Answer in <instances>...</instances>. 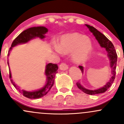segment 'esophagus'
<instances>
[{
    "label": "esophagus",
    "mask_w": 124,
    "mask_h": 124,
    "mask_svg": "<svg viewBox=\"0 0 124 124\" xmlns=\"http://www.w3.org/2000/svg\"><path fill=\"white\" fill-rule=\"evenodd\" d=\"M59 68L61 70H66L68 69V67L65 63H61L59 65Z\"/></svg>",
    "instance_id": "1"
}]
</instances>
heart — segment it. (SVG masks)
<instances>
[{
	"instance_id": "b5f03b06",
	"label": "heart",
	"mask_w": 124,
	"mask_h": 124,
	"mask_svg": "<svg viewBox=\"0 0 124 124\" xmlns=\"http://www.w3.org/2000/svg\"><path fill=\"white\" fill-rule=\"evenodd\" d=\"M92 49L91 40L84 35L72 33L62 36L58 46H54V50L60 54L73 52V58L77 62H81L87 59Z\"/></svg>"
}]
</instances>
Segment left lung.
I'll return each instance as SVG.
<instances>
[{
	"label": "left lung",
	"instance_id": "obj_1",
	"mask_svg": "<svg viewBox=\"0 0 124 124\" xmlns=\"http://www.w3.org/2000/svg\"><path fill=\"white\" fill-rule=\"evenodd\" d=\"M86 26L88 27L89 31L92 32V34L97 39L98 42L100 44L101 47L106 48V51L107 52V54H108V57L110 59V68L112 69V77H111L110 79L109 80V81L107 82L106 85L97 90L86 89L81 85L79 82L76 83V85H77L78 88L80 89L82 91H83L84 93L89 95H95L98 94V93H104V92H106L112 86V83L114 82L116 75V63H117V54H116L115 48V47L113 44H112V42L106 36L104 35L102 33H101L100 32H99L98 30L96 29L93 26H89V25L87 24H86ZM78 67L80 69L81 71L83 72V67L82 66H78Z\"/></svg>",
	"mask_w": 124,
	"mask_h": 124
}]
</instances>
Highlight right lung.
Returning <instances> with one entry per match:
<instances>
[{
  "label": "right lung",
  "mask_w": 124,
  "mask_h": 124,
  "mask_svg": "<svg viewBox=\"0 0 124 124\" xmlns=\"http://www.w3.org/2000/svg\"><path fill=\"white\" fill-rule=\"evenodd\" d=\"M47 31H48L47 29L44 27H31V28L24 31L13 41L12 44H11V47H10L8 51V56L11 50L12 49V47H14L16 45L19 44L26 43L32 39L36 38V37H39L41 39L44 38V34L47 33ZM8 64L9 65L8 62ZM57 70H58V66L57 64L52 63L47 64L46 66V72H45V74H46L47 78V83H46V85L44 86L42 89L38 90V91H33V92H27L24 90L20 89V87L16 85L14 82H13L12 80L11 79V74L10 71L9 78L11 79V83L16 87V89L18 90L20 93H22V94H23V96H24L26 98H30V99H37V98H39L44 97L49 92V91L54 84L55 74L57 73Z\"/></svg>",
  "instance_id": "1"
}]
</instances>
